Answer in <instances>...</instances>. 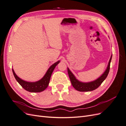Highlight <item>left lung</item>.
Listing matches in <instances>:
<instances>
[{
	"instance_id": "8db88e82",
	"label": "left lung",
	"mask_w": 126,
	"mask_h": 126,
	"mask_svg": "<svg viewBox=\"0 0 126 126\" xmlns=\"http://www.w3.org/2000/svg\"><path fill=\"white\" fill-rule=\"evenodd\" d=\"M111 58L112 56L109 60L108 67L104 73L96 80L90 82L84 83L79 81L78 80L76 79L74 75L71 73V72L69 69V68H68V74L69 75L72 86L74 87L75 89L79 91H90L97 89V88L100 86L102 82L105 80V79L107 77L110 70V65Z\"/></svg>"
}]
</instances>
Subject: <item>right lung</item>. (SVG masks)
<instances>
[{"instance_id": "right-lung-1", "label": "right lung", "mask_w": 126, "mask_h": 126, "mask_svg": "<svg viewBox=\"0 0 126 126\" xmlns=\"http://www.w3.org/2000/svg\"><path fill=\"white\" fill-rule=\"evenodd\" d=\"M59 61H58V62H57L53 64L49 68L46 72V74L44 76V77L41 80H40L35 82H27L23 80H22L19 78L16 75L13 69H12V70L15 79H16V80L18 81V82L19 83L24 89H25L27 91H29V92L39 93L45 90L48 87L52 72L54 71L56 66L59 63Z\"/></svg>"}]
</instances>
